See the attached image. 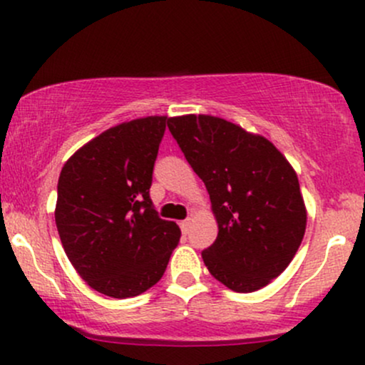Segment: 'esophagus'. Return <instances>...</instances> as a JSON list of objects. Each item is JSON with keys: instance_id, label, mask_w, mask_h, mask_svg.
Returning <instances> with one entry per match:
<instances>
[{"instance_id": "obj_1", "label": "esophagus", "mask_w": 365, "mask_h": 365, "mask_svg": "<svg viewBox=\"0 0 365 365\" xmlns=\"http://www.w3.org/2000/svg\"><path fill=\"white\" fill-rule=\"evenodd\" d=\"M188 228H190V220L180 221V230H182V233H188Z\"/></svg>"}]
</instances>
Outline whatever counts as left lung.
I'll return each instance as SVG.
<instances>
[{"label":"left lung","mask_w":365,"mask_h":365,"mask_svg":"<svg viewBox=\"0 0 365 365\" xmlns=\"http://www.w3.org/2000/svg\"><path fill=\"white\" fill-rule=\"evenodd\" d=\"M168 128L209 192L217 221L204 264L233 292L266 287L292 262L305 233L299 178L264 137L209 115L168 120Z\"/></svg>","instance_id":"8db88e82"}]
</instances>
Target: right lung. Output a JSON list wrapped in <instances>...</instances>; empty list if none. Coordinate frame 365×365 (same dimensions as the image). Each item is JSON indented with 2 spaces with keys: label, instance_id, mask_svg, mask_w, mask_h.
<instances>
[{
  "label": "right lung",
  "instance_id": "right-lung-1",
  "mask_svg": "<svg viewBox=\"0 0 365 365\" xmlns=\"http://www.w3.org/2000/svg\"><path fill=\"white\" fill-rule=\"evenodd\" d=\"M166 123L148 116L106 130L65 163L58 180L63 249L83 282L113 299L156 284L182 235L149 195Z\"/></svg>",
  "mask_w": 365,
  "mask_h": 365
}]
</instances>
